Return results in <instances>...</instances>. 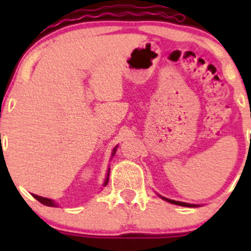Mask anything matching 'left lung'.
Returning a JSON list of instances; mask_svg holds the SVG:
<instances>
[{
  "instance_id": "left-lung-1",
  "label": "left lung",
  "mask_w": 251,
  "mask_h": 251,
  "mask_svg": "<svg viewBox=\"0 0 251 251\" xmlns=\"http://www.w3.org/2000/svg\"><path fill=\"white\" fill-rule=\"evenodd\" d=\"M158 196H159V194H158ZM159 197H160L163 201H168V203H171V204H175V205H179V206H187V207L201 206V205H198V204H188V203H183V201H173V199H168V198H165V197H161V196H159Z\"/></svg>"
}]
</instances>
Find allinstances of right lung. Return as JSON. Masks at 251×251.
Listing matches in <instances>:
<instances>
[{
    "label": "right lung",
    "mask_w": 251,
    "mask_h": 251,
    "mask_svg": "<svg viewBox=\"0 0 251 251\" xmlns=\"http://www.w3.org/2000/svg\"><path fill=\"white\" fill-rule=\"evenodd\" d=\"M116 148H118V146L115 147V148L113 149V154H111V158L114 156V154H115L116 151ZM109 174H110V168L108 169V174H107V177H105V181L104 183H103V187H105L108 184V181H109ZM34 196L35 199H37V201H40L41 204L46 205V206H58V204L55 203L54 201H52V199H48V198H44V197H40V196H36V194H32Z\"/></svg>",
    "instance_id": "right-lung-1"
}]
</instances>
